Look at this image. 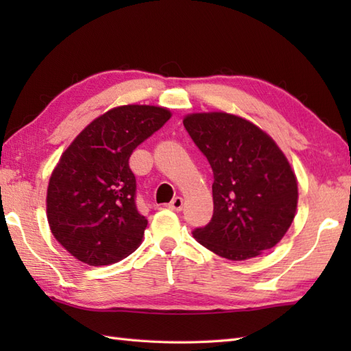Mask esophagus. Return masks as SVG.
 Wrapping results in <instances>:
<instances>
[{
  "mask_svg": "<svg viewBox=\"0 0 351 351\" xmlns=\"http://www.w3.org/2000/svg\"><path fill=\"white\" fill-rule=\"evenodd\" d=\"M182 206H184V199L182 197H175L169 204V208H170V210H173V211H181Z\"/></svg>",
  "mask_w": 351,
  "mask_h": 351,
  "instance_id": "1",
  "label": "esophagus"
}]
</instances>
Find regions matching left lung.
I'll list each match as a JSON object with an SVG mask.
<instances>
[{"label": "left lung", "mask_w": 351, "mask_h": 351, "mask_svg": "<svg viewBox=\"0 0 351 351\" xmlns=\"http://www.w3.org/2000/svg\"><path fill=\"white\" fill-rule=\"evenodd\" d=\"M184 126L214 173L213 219L193 237L230 261L274 247L299 202L297 178L282 149L253 122L225 111L190 113Z\"/></svg>", "instance_id": "left-lung-1"}]
</instances>
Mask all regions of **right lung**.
I'll return each instance as SVG.
<instances>
[{
	"instance_id": "1",
	"label": "right lung",
	"mask_w": 351,
	"mask_h": 351,
	"mask_svg": "<svg viewBox=\"0 0 351 351\" xmlns=\"http://www.w3.org/2000/svg\"><path fill=\"white\" fill-rule=\"evenodd\" d=\"M170 117L166 107H114L88 123L62 154L48 182L47 219L73 258L108 265L141 244L147 220L137 211L128 161Z\"/></svg>"
}]
</instances>
